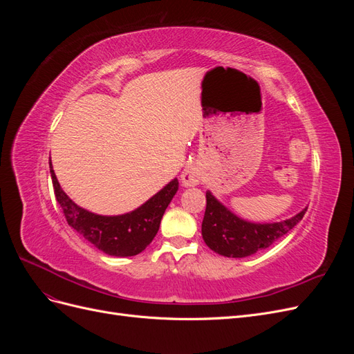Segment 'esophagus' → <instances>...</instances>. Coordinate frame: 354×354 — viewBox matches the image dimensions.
Instances as JSON below:
<instances>
[{
	"mask_svg": "<svg viewBox=\"0 0 354 354\" xmlns=\"http://www.w3.org/2000/svg\"><path fill=\"white\" fill-rule=\"evenodd\" d=\"M199 180H201L199 171L196 168H194V167H187L183 171V174H181V183H183V186H186V187L198 185Z\"/></svg>",
	"mask_w": 354,
	"mask_h": 354,
	"instance_id": "esophagus-1",
	"label": "esophagus"
}]
</instances>
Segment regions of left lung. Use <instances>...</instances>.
I'll return each instance as SVG.
<instances>
[{"mask_svg": "<svg viewBox=\"0 0 354 354\" xmlns=\"http://www.w3.org/2000/svg\"><path fill=\"white\" fill-rule=\"evenodd\" d=\"M307 208L281 223L255 224L243 221L207 192V209L202 221V238L212 251L224 257L242 259L266 250L282 238L304 217Z\"/></svg>", "mask_w": 354, "mask_h": 354, "instance_id": "8db88e82", "label": "left lung"}]
</instances>
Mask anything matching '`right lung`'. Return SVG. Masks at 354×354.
I'll use <instances>...</instances> for the list:
<instances>
[{
  "label": "right lung",
  "mask_w": 354,
  "mask_h": 354,
  "mask_svg": "<svg viewBox=\"0 0 354 354\" xmlns=\"http://www.w3.org/2000/svg\"><path fill=\"white\" fill-rule=\"evenodd\" d=\"M50 174L56 199L69 226L93 243L95 248L115 257L140 254L153 241L159 230L160 218L178 189V180L174 178L136 211L124 214V216L104 217L85 211L71 201L59 185L51 160Z\"/></svg>",
  "instance_id": "1"
}]
</instances>
